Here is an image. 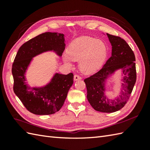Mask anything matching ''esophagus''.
Here are the masks:
<instances>
[{"label": "esophagus", "mask_w": 150, "mask_h": 150, "mask_svg": "<svg viewBox=\"0 0 150 150\" xmlns=\"http://www.w3.org/2000/svg\"><path fill=\"white\" fill-rule=\"evenodd\" d=\"M82 79V77H81V76H79L78 75H75L74 76V81H78V80H81Z\"/></svg>", "instance_id": "esophagus-1"}]
</instances>
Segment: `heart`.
I'll return each mask as SVG.
<instances>
[{
	"instance_id": "heart-1",
	"label": "heart",
	"mask_w": 150,
	"mask_h": 150,
	"mask_svg": "<svg viewBox=\"0 0 150 150\" xmlns=\"http://www.w3.org/2000/svg\"><path fill=\"white\" fill-rule=\"evenodd\" d=\"M108 55V47L104 41L91 37H81L69 44L63 60L71 66V60L79 61L82 72L91 73L103 64Z\"/></svg>"
}]
</instances>
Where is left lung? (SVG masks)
<instances>
[{
    "mask_svg": "<svg viewBox=\"0 0 150 150\" xmlns=\"http://www.w3.org/2000/svg\"><path fill=\"white\" fill-rule=\"evenodd\" d=\"M112 46L111 56L99 71L84 79L87 98L96 111L113 113L122 108L131 95L136 82L135 57L131 47L120 37L107 33ZM118 69L123 75L122 89L119 97L110 100L104 94L107 79Z\"/></svg>",
    "mask_w": 150,
    "mask_h": 150,
    "instance_id": "obj_1",
    "label": "left lung"
}]
</instances>
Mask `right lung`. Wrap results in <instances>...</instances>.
Segmentation results:
<instances>
[{"instance_id": "right-lung-1", "label": "right lung", "mask_w": 150, "mask_h": 150, "mask_svg": "<svg viewBox=\"0 0 150 150\" xmlns=\"http://www.w3.org/2000/svg\"><path fill=\"white\" fill-rule=\"evenodd\" d=\"M64 35L46 32L27 41L21 46L12 65L13 91L25 108L35 115L53 114L60 110L73 83V74L55 73L50 83L43 87L30 88L25 73L34 57L53 51L61 56L65 49Z\"/></svg>"}]
</instances>
